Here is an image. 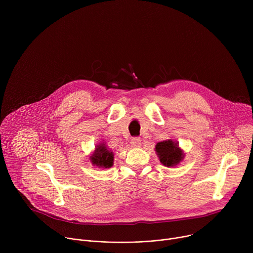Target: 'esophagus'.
I'll use <instances>...</instances> for the list:
<instances>
[{
	"mask_svg": "<svg viewBox=\"0 0 253 253\" xmlns=\"http://www.w3.org/2000/svg\"><path fill=\"white\" fill-rule=\"evenodd\" d=\"M130 144H131V146H132L133 148H139V147L141 146V140H140V138H138V137L132 138Z\"/></svg>",
	"mask_w": 253,
	"mask_h": 253,
	"instance_id": "esophagus-1",
	"label": "esophagus"
}]
</instances>
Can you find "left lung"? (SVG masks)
<instances>
[{
	"label": "left lung",
	"instance_id": "obj_1",
	"mask_svg": "<svg viewBox=\"0 0 253 253\" xmlns=\"http://www.w3.org/2000/svg\"><path fill=\"white\" fill-rule=\"evenodd\" d=\"M155 152L160 162L166 167H175L185 157L184 151L179 147V143L172 139L158 142Z\"/></svg>",
	"mask_w": 253,
	"mask_h": 253
}]
</instances>
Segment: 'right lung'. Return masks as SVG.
<instances>
[{
    "mask_svg": "<svg viewBox=\"0 0 253 253\" xmlns=\"http://www.w3.org/2000/svg\"><path fill=\"white\" fill-rule=\"evenodd\" d=\"M90 161L98 168H111L114 163V153L105 142H100L95 146V150L90 156Z\"/></svg>",
    "mask_w": 253,
    "mask_h": 253,
    "instance_id": "obj_1",
    "label": "right lung"
}]
</instances>
